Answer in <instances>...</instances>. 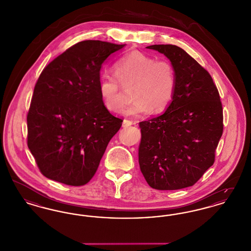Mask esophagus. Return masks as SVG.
<instances>
[{
	"label": "esophagus",
	"mask_w": 251,
	"mask_h": 251,
	"mask_svg": "<svg viewBox=\"0 0 251 251\" xmlns=\"http://www.w3.org/2000/svg\"><path fill=\"white\" fill-rule=\"evenodd\" d=\"M132 124H133V122H132L131 120H123V122H122V126H123L124 128H127V127L131 126Z\"/></svg>",
	"instance_id": "1"
}]
</instances>
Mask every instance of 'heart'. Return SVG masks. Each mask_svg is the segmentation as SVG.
Listing matches in <instances>:
<instances>
[{
    "label": "heart",
    "instance_id": "1",
    "mask_svg": "<svg viewBox=\"0 0 251 251\" xmlns=\"http://www.w3.org/2000/svg\"><path fill=\"white\" fill-rule=\"evenodd\" d=\"M114 75H103L99 91L105 108L119 113L125 104L123 87H132L134 102L123 111L125 116L140 117L151 110L162 113L172 102L176 91V74L167 60L156 58L140 51H131L115 64Z\"/></svg>",
    "mask_w": 251,
    "mask_h": 251
}]
</instances>
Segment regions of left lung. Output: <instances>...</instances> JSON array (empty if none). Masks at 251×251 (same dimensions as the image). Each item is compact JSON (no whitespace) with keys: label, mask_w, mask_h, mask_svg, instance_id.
Wrapping results in <instances>:
<instances>
[{"label":"left lung","mask_w":251,"mask_h":251,"mask_svg":"<svg viewBox=\"0 0 251 251\" xmlns=\"http://www.w3.org/2000/svg\"><path fill=\"white\" fill-rule=\"evenodd\" d=\"M163 53L176 74L174 99L161 116L139 123L138 161L149 185L177 190L194 185L215 162L223 111L209 72L175 45L148 46Z\"/></svg>","instance_id":"8db88e82"}]
</instances>
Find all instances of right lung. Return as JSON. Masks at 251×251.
<instances>
[{
	"instance_id": "1",
	"label": "right lung",
	"mask_w": 251,
	"mask_h": 251,
	"mask_svg": "<svg viewBox=\"0 0 251 251\" xmlns=\"http://www.w3.org/2000/svg\"><path fill=\"white\" fill-rule=\"evenodd\" d=\"M124 46L81 41L41 72L27 115V144L46 178L80 186L94 176L122 124L101 100L100 72Z\"/></svg>"
}]
</instances>
